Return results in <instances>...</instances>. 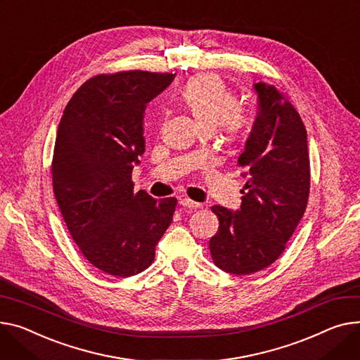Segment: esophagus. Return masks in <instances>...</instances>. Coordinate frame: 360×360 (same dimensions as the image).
Wrapping results in <instances>:
<instances>
[{"label": "esophagus", "mask_w": 360, "mask_h": 360, "mask_svg": "<svg viewBox=\"0 0 360 360\" xmlns=\"http://www.w3.org/2000/svg\"><path fill=\"white\" fill-rule=\"evenodd\" d=\"M179 204H181L182 207H185V208H189V210H197V208H201V207H202V204L195 202V201L189 200V198H181Z\"/></svg>", "instance_id": "esophagus-1"}]
</instances>
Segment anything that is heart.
Returning <instances> with one entry per match:
<instances>
[{"mask_svg": "<svg viewBox=\"0 0 360 360\" xmlns=\"http://www.w3.org/2000/svg\"><path fill=\"white\" fill-rule=\"evenodd\" d=\"M182 100L204 130L219 126L227 140L240 136L248 124V112L237 103L234 92L214 74L189 79L182 88Z\"/></svg>", "mask_w": 360, "mask_h": 360, "instance_id": "obj_1", "label": "heart"}]
</instances>
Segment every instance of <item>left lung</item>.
Instances as JSON below:
<instances>
[{"label": "left lung", "instance_id": "1", "mask_svg": "<svg viewBox=\"0 0 360 360\" xmlns=\"http://www.w3.org/2000/svg\"><path fill=\"white\" fill-rule=\"evenodd\" d=\"M259 111L237 163L249 175L240 210L212 205L220 227L210 240L212 262L233 275L268 268L285 250L307 208V130L294 105L266 82L255 84Z\"/></svg>", "mask_w": 360, "mask_h": 360}]
</instances>
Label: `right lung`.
Returning <instances> with one entry per match:
<instances>
[{"label": "right lung", "instance_id": "add662e5", "mask_svg": "<svg viewBox=\"0 0 360 360\" xmlns=\"http://www.w3.org/2000/svg\"><path fill=\"white\" fill-rule=\"evenodd\" d=\"M174 78L148 70L92 77L60 118L52 160L55 197L82 255L112 276L148 269L172 223L176 198L134 193L131 172L145 152L146 104Z\"/></svg>", "mask_w": 360, "mask_h": 360}]
</instances>
